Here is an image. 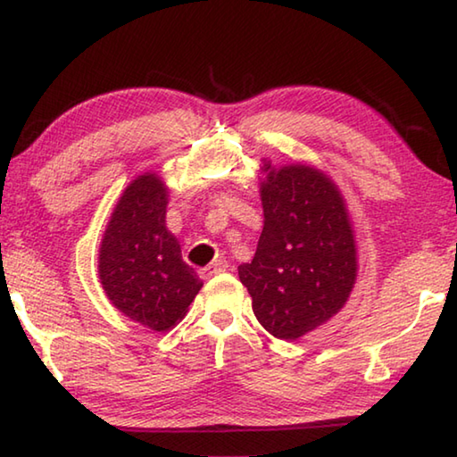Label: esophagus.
Masks as SVG:
<instances>
[{"label": "esophagus", "instance_id": "34e87169", "mask_svg": "<svg viewBox=\"0 0 457 457\" xmlns=\"http://www.w3.org/2000/svg\"><path fill=\"white\" fill-rule=\"evenodd\" d=\"M226 270H228V262L220 258V260H215L213 264L201 268V270H199V276H201V278H212V276L220 274V272H226Z\"/></svg>", "mask_w": 457, "mask_h": 457}]
</instances>
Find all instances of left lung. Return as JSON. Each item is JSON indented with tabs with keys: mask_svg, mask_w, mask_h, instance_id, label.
Segmentation results:
<instances>
[{
	"mask_svg": "<svg viewBox=\"0 0 457 457\" xmlns=\"http://www.w3.org/2000/svg\"><path fill=\"white\" fill-rule=\"evenodd\" d=\"M262 183L264 229L256 256L237 268L270 335L296 340L335 316L357 276V247L335 183L319 169H272Z\"/></svg>",
	"mask_w": 457,
	"mask_h": 457,
	"instance_id": "obj_1",
	"label": "left lung"
}]
</instances>
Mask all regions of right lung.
Here are the masks:
<instances>
[{"label": "right lung", "instance_id": "1", "mask_svg": "<svg viewBox=\"0 0 457 457\" xmlns=\"http://www.w3.org/2000/svg\"><path fill=\"white\" fill-rule=\"evenodd\" d=\"M167 189L154 173L122 193L100 245L98 274L111 303L153 330H169L201 290L195 270L165 228Z\"/></svg>", "mask_w": 457, "mask_h": 457}]
</instances>
